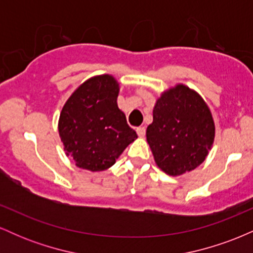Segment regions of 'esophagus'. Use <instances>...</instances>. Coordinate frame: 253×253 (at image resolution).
Segmentation results:
<instances>
[{"label": "esophagus", "instance_id": "obj_1", "mask_svg": "<svg viewBox=\"0 0 253 253\" xmlns=\"http://www.w3.org/2000/svg\"><path fill=\"white\" fill-rule=\"evenodd\" d=\"M135 130H136V133H138V135L140 136V138L145 136V133H146V129H145V127H138V128H136Z\"/></svg>", "mask_w": 253, "mask_h": 253}]
</instances>
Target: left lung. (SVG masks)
<instances>
[{
	"label": "left lung",
	"mask_w": 253,
	"mask_h": 253,
	"mask_svg": "<svg viewBox=\"0 0 253 253\" xmlns=\"http://www.w3.org/2000/svg\"><path fill=\"white\" fill-rule=\"evenodd\" d=\"M215 127L202 97L178 84L164 92L153 108L146 139L157 165L170 176L191 171L206 159Z\"/></svg>",
	"instance_id": "left-lung-1"
}]
</instances>
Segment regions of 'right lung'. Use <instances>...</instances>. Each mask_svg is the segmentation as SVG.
I'll use <instances>...</instances> for the list:
<instances>
[{
	"label": "right lung",
	"mask_w": 253,
	"mask_h": 253,
	"mask_svg": "<svg viewBox=\"0 0 253 253\" xmlns=\"http://www.w3.org/2000/svg\"><path fill=\"white\" fill-rule=\"evenodd\" d=\"M119 84L109 75L84 82L60 113L59 135L78 168L102 171L138 138L118 108Z\"/></svg>",
	"instance_id": "obj_1"
}]
</instances>
